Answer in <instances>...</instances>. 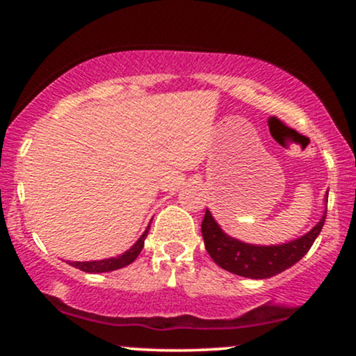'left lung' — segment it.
Instances as JSON below:
<instances>
[{
	"instance_id": "obj_1",
	"label": "left lung",
	"mask_w": 356,
	"mask_h": 356,
	"mask_svg": "<svg viewBox=\"0 0 356 356\" xmlns=\"http://www.w3.org/2000/svg\"><path fill=\"white\" fill-rule=\"evenodd\" d=\"M325 219L326 212L308 234L288 244H277V246H252V244L229 238L224 234L207 209L204 214L201 231L207 252L218 266L238 276L264 280V277L280 275L284 269L296 264L313 246L314 239L323 229Z\"/></svg>"
}]
</instances>
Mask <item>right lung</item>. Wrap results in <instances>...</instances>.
I'll list each match as a JSON object with an SVG mask.
<instances>
[{"label": "right lung", "instance_id": "right-lung-1", "mask_svg": "<svg viewBox=\"0 0 356 356\" xmlns=\"http://www.w3.org/2000/svg\"><path fill=\"white\" fill-rule=\"evenodd\" d=\"M149 227H147L144 234L140 236V239H138L137 243L122 256L110 257V259H102V261H85V263H70V264L73 268H79L80 271H85V273H107V271H115V269H120L124 266H129V264L134 263V261L137 259V256L140 254L142 248H144V241L147 238V232H149Z\"/></svg>", "mask_w": 356, "mask_h": 356}]
</instances>
